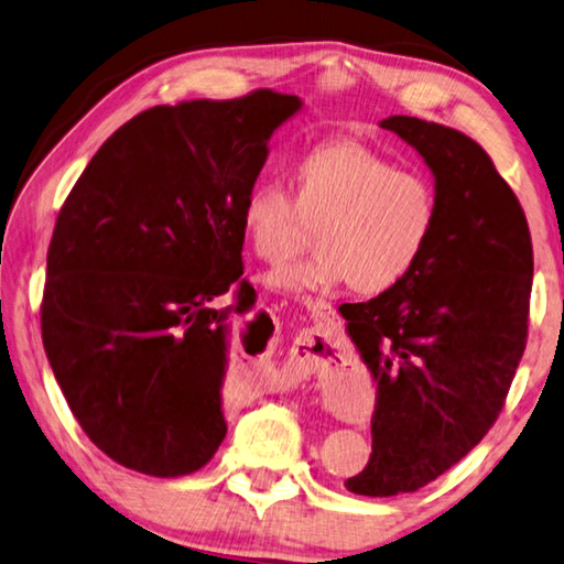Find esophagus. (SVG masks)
I'll return each instance as SVG.
<instances>
[{"label":"esophagus","mask_w":564,"mask_h":564,"mask_svg":"<svg viewBox=\"0 0 564 564\" xmlns=\"http://www.w3.org/2000/svg\"><path fill=\"white\" fill-rule=\"evenodd\" d=\"M304 307H307V312L312 314V319H317V322H327L334 314L332 304H327L324 300H307L304 302Z\"/></svg>","instance_id":"esophagus-1"}]
</instances>
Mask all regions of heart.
<instances>
[{
    "label": "heart",
    "instance_id": "b5f03b06",
    "mask_svg": "<svg viewBox=\"0 0 564 564\" xmlns=\"http://www.w3.org/2000/svg\"><path fill=\"white\" fill-rule=\"evenodd\" d=\"M300 193L282 177H264L242 197L247 242L262 260H276L297 240L302 215L322 220L317 252L290 260L264 276L284 294L304 297L354 282L364 294H381L406 280L426 252L438 203L421 173L401 171L367 145L329 143L302 158Z\"/></svg>",
    "mask_w": 564,
    "mask_h": 564
}]
</instances>
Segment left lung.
<instances>
[{"mask_svg": "<svg viewBox=\"0 0 564 564\" xmlns=\"http://www.w3.org/2000/svg\"><path fill=\"white\" fill-rule=\"evenodd\" d=\"M433 175L438 217L406 280L347 304L371 381V458L344 486L389 498L436 480L496 423L525 351L532 245L525 213L482 148L413 116L379 123Z\"/></svg>", "mask_w": 564, "mask_h": 564, "instance_id": "1", "label": "left lung"}]
</instances>
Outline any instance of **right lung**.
<instances>
[{
  "label": "right lung",
  "mask_w": 564,
  "mask_h": 564,
  "mask_svg": "<svg viewBox=\"0 0 564 564\" xmlns=\"http://www.w3.org/2000/svg\"><path fill=\"white\" fill-rule=\"evenodd\" d=\"M300 111L274 91L148 108L58 213L44 351L86 436L126 468L177 478L220 448L232 329L257 297L240 282L242 197Z\"/></svg>",
  "instance_id": "add662e5"
}]
</instances>
